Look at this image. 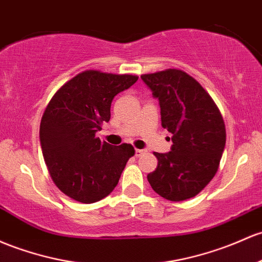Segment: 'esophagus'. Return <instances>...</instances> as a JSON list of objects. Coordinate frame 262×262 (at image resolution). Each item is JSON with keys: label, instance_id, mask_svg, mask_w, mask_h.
<instances>
[{"label": "esophagus", "instance_id": "esophagus-1", "mask_svg": "<svg viewBox=\"0 0 262 262\" xmlns=\"http://www.w3.org/2000/svg\"><path fill=\"white\" fill-rule=\"evenodd\" d=\"M146 154V150H144V149H136V157L139 158L142 157V155Z\"/></svg>", "mask_w": 262, "mask_h": 262}]
</instances>
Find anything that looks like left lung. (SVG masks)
<instances>
[{"label": "left lung", "mask_w": 262, "mask_h": 262, "mask_svg": "<svg viewBox=\"0 0 262 262\" xmlns=\"http://www.w3.org/2000/svg\"><path fill=\"white\" fill-rule=\"evenodd\" d=\"M140 78L159 100L162 126L173 142L169 153H154L158 166L148 174V182L164 199H190L210 183L219 168L226 142L219 108L199 82L180 70Z\"/></svg>", "instance_id": "1"}]
</instances>
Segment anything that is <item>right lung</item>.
Returning <instances> with one entry per match:
<instances>
[{
	"label": "right lung",
	"instance_id": "add662e5",
	"mask_svg": "<svg viewBox=\"0 0 262 262\" xmlns=\"http://www.w3.org/2000/svg\"><path fill=\"white\" fill-rule=\"evenodd\" d=\"M138 80L132 74L84 71L52 97L39 126L43 158L52 180L79 203L102 200L116 188L130 144L111 145L96 133L111 119L112 100Z\"/></svg>",
	"mask_w": 262,
	"mask_h": 262
}]
</instances>
